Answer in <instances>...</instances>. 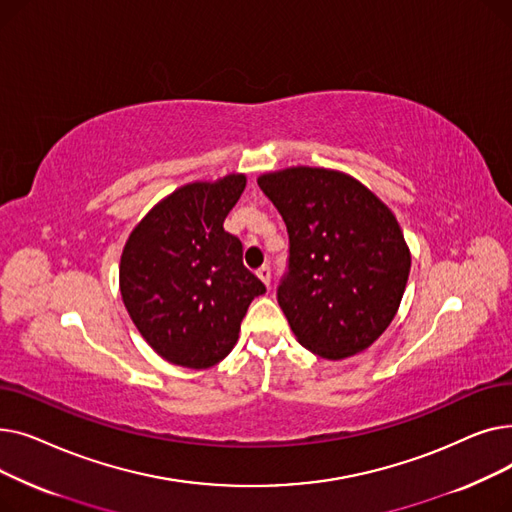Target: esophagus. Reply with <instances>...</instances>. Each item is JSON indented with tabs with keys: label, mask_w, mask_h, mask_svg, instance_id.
<instances>
[{
	"label": "esophagus",
	"mask_w": 512,
	"mask_h": 512,
	"mask_svg": "<svg viewBox=\"0 0 512 512\" xmlns=\"http://www.w3.org/2000/svg\"><path fill=\"white\" fill-rule=\"evenodd\" d=\"M257 276H259V280L270 288V284H272V270H270V265H263V267H259L257 270Z\"/></svg>",
	"instance_id": "obj_1"
}]
</instances>
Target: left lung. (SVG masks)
Listing matches in <instances>:
<instances>
[{
    "label": "left lung",
    "instance_id": "left-lung-1",
    "mask_svg": "<svg viewBox=\"0 0 512 512\" xmlns=\"http://www.w3.org/2000/svg\"><path fill=\"white\" fill-rule=\"evenodd\" d=\"M288 232L278 303L307 351L344 359L365 351L394 319L411 255L394 213L355 178L288 168L257 180Z\"/></svg>",
    "mask_w": 512,
    "mask_h": 512
}]
</instances>
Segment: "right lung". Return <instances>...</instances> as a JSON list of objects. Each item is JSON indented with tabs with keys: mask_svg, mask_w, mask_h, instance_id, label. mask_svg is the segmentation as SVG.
Returning a JSON list of instances; mask_svg holds the SVG:
<instances>
[{
	"mask_svg": "<svg viewBox=\"0 0 512 512\" xmlns=\"http://www.w3.org/2000/svg\"><path fill=\"white\" fill-rule=\"evenodd\" d=\"M247 178L186 184L132 230L120 261L130 319L166 361L191 369L220 363L265 284L242 265V242L224 220Z\"/></svg>",
	"mask_w": 512,
	"mask_h": 512,
	"instance_id": "1",
	"label": "right lung"
}]
</instances>
